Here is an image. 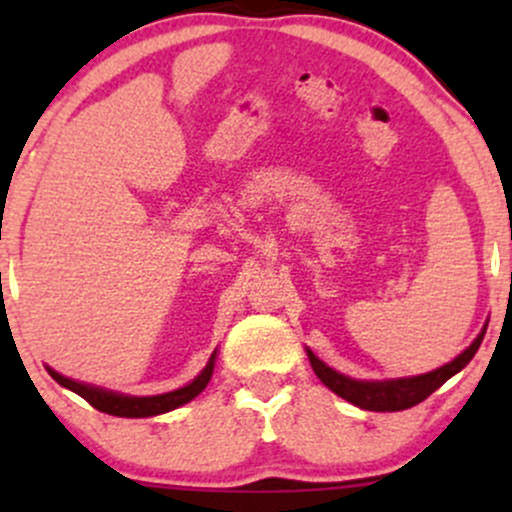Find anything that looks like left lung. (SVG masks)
I'll use <instances>...</instances> for the list:
<instances>
[{"label":"left lung","instance_id":"8db88e82","mask_svg":"<svg viewBox=\"0 0 512 512\" xmlns=\"http://www.w3.org/2000/svg\"><path fill=\"white\" fill-rule=\"evenodd\" d=\"M486 334V325L484 330L467 349L462 351L455 361L445 363L431 373L424 375H414V378H397V380H354L349 375L337 373V370L322 363L313 351L308 349V358H310V366H313L315 375L322 380L334 395H339L346 402L356 404V407L368 409V411H402L414 407V404L424 402L428 395L438 390L445 380H450L452 375L460 373V370L472 361L474 354L479 351L481 339Z\"/></svg>","mask_w":512,"mask_h":512}]
</instances>
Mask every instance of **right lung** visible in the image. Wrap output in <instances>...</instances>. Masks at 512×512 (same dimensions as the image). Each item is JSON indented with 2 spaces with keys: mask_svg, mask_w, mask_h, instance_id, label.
<instances>
[{
  "mask_svg": "<svg viewBox=\"0 0 512 512\" xmlns=\"http://www.w3.org/2000/svg\"><path fill=\"white\" fill-rule=\"evenodd\" d=\"M214 363H216V351L211 354L209 363L204 366L202 373L192 380V383H187L185 387H178V390H173V392H166V395H154V397L120 395V392L103 390V387L76 383V380L64 378V375H60L57 370H52V368H48V373L62 387H67V390H72L79 397H84L93 409L105 411V414H113V416H125V419H144V416L166 414V411L178 409V407H182V404L190 402V399H195L199 392L209 385L211 373H214Z\"/></svg>",
  "mask_w": 512,
  "mask_h": 512,
  "instance_id": "obj_1",
  "label": "right lung"
}]
</instances>
